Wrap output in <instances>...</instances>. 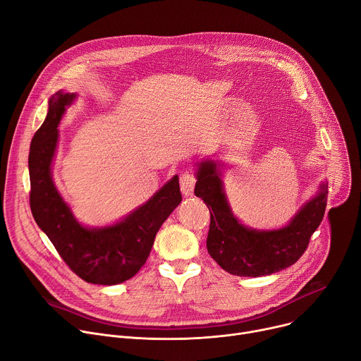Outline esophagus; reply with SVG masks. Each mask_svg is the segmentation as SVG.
<instances>
[{"instance_id":"esophagus-1","label":"esophagus","mask_w":361,"mask_h":361,"mask_svg":"<svg viewBox=\"0 0 361 361\" xmlns=\"http://www.w3.org/2000/svg\"><path fill=\"white\" fill-rule=\"evenodd\" d=\"M195 176H193L190 172H185L180 176V190L185 197H192L193 195V189H195Z\"/></svg>"}]
</instances>
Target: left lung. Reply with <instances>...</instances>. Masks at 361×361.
<instances>
[{
    "mask_svg": "<svg viewBox=\"0 0 361 361\" xmlns=\"http://www.w3.org/2000/svg\"><path fill=\"white\" fill-rule=\"evenodd\" d=\"M195 166V195L202 198L211 212L207 248L221 267L235 276L259 277L298 262L324 218L326 180L319 183L315 195L298 209L286 226L259 230L243 224L233 212L223 180L226 163L202 159Z\"/></svg>",
    "mask_w": 361,
    "mask_h": 361,
    "instance_id": "1",
    "label": "left lung"
}]
</instances>
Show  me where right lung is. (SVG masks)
<instances>
[{
    "instance_id": "obj_1",
    "label": "right lung",
    "mask_w": 361,
    "mask_h": 361,
    "mask_svg": "<svg viewBox=\"0 0 361 361\" xmlns=\"http://www.w3.org/2000/svg\"><path fill=\"white\" fill-rule=\"evenodd\" d=\"M76 98L75 92L58 91L49 99L47 116L30 145V208L39 228L80 279L117 285L142 269L159 228L182 202L179 176L175 175L149 201L113 224H82L53 180L59 124Z\"/></svg>"
}]
</instances>
